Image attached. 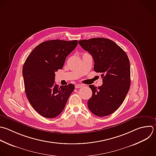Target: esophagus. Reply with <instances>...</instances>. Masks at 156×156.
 Masks as SVG:
<instances>
[{
	"instance_id": "1",
	"label": "esophagus",
	"mask_w": 156,
	"mask_h": 156,
	"mask_svg": "<svg viewBox=\"0 0 156 156\" xmlns=\"http://www.w3.org/2000/svg\"><path fill=\"white\" fill-rule=\"evenodd\" d=\"M83 87V85L82 84H77L75 85V88H81Z\"/></svg>"
}]
</instances>
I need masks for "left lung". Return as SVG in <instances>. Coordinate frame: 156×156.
Returning a JSON list of instances; mask_svg holds the SVG:
<instances>
[{
	"mask_svg": "<svg viewBox=\"0 0 156 156\" xmlns=\"http://www.w3.org/2000/svg\"><path fill=\"white\" fill-rule=\"evenodd\" d=\"M79 44L94 60V71L101 73L102 85H89L92 96L89 110L98 116L115 112L123 102L130 85V68L126 53L114 41L103 38L80 40Z\"/></svg>",
	"mask_w": 156,
	"mask_h": 156,
	"instance_id": "obj_1",
	"label": "left lung"
}]
</instances>
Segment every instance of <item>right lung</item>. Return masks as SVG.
I'll return each mask as SVG.
<instances>
[{
    "mask_svg": "<svg viewBox=\"0 0 156 156\" xmlns=\"http://www.w3.org/2000/svg\"><path fill=\"white\" fill-rule=\"evenodd\" d=\"M77 40H53L41 43L27 57L23 68L25 91L32 107L41 116L54 118L63 110L74 85L58 87L55 73L62 69Z\"/></svg>",
    "mask_w": 156,
    "mask_h": 156,
    "instance_id": "1",
    "label": "right lung"
}]
</instances>
